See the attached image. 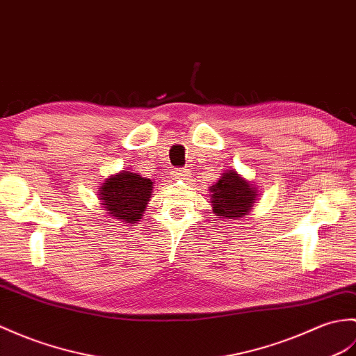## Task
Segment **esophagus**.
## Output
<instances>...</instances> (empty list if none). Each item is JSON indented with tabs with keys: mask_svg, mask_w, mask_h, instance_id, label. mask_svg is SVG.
Instances as JSON below:
<instances>
[{
	"mask_svg": "<svg viewBox=\"0 0 356 356\" xmlns=\"http://www.w3.org/2000/svg\"><path fill=\"white\" fill-rule=\"evenodd\" d=\"M171 176H172V179H177V180H188L189 171L188 170H172Z\"/></svg>",
	"mask_w": 356,
	"mask_h": 356,
	"instance_id": "34e87169",
	"label": "esophagus"
}]
</instances>
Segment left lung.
I'll return each mask as SVG.
<instances>
[{"label":"left lung","instance_id":"obj_1","mask_svg":"<svg viewBox=\"0 0 356 356\" xmlns=\"http://www.w3.org/2000/svg\"><path fill=\"white\" fill-rule=\"evenodd\" d=\"M212 211L221 221L241 220L258 200V188L235 170L225 171L216 185L209 186Z\"/></svg>","mask_w":356,"mask_h":356}]
</instances>
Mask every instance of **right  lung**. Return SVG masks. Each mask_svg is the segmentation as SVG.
Segmentation results:
<instances>
[{"label": "right lung", "instance_id": "obj_1", "mask_svg": "<svg viewBox=\"0 0 356 356\" xmlns=\"http://www.w3.org/2000/svg\"><path fill=\"white\" fill-rule=\"evenodd\" d=\"M153 184V180L130 170H122L107 177L98 188V197L107 217L124 225L140 221L152 198Z\"/></svg>", "mask_w": 356, "mask_h": 356}]
</instances>
